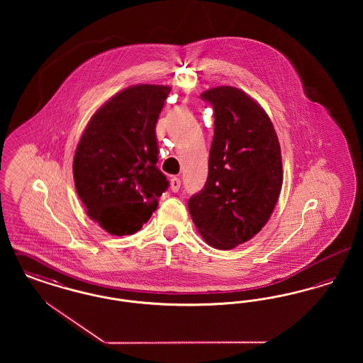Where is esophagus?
I'll list each match as a JSON object with an SVG mask.
<instances>
[{"label":"esophagus","instance_id":"34e87169","mask_svg":"<svg viewBox=\"0 0 363 363\" xmlns=\"http://www.w3.org/2000/svg\"><path fill=\"white\" fill-rule=\"evenodd\" d=\"M179 188H181V179L177 178V177H173L170 179V189L173 190L174 193H177Z\"/></svg>","mask_w":363,"mask_h":363}]
</instances>
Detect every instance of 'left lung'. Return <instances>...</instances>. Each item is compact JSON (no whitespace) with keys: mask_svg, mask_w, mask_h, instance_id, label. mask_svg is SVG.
Here are the masks:
<instances>
[{"mask_svg":"<svg viewBox=\"0 0 363 363\" xmlns=\"http://www.w3.org/2000/svg\"><path fill=\"white\" fill-rule=\"evenodd\" d=\"M213 107L215 135L204 189L188 201L208 245L228 250L252 240L268 222L283 182L274 125L256 101L235 86L201 94Z\"/></svg>","mask_w":363,"mask_h":363,"instance_id":"left-lung-1","label":"left lung"}]
</instances>
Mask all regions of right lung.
Wrapping results in <instances>:
<instances>
[{
	"mask_svg": "<svg viewBox=\"0 0 363 363\" xmlns=\"http://www.w3.org/2000/svg\"><path fill=\"white\" fill-rule=\"evenodd\" d=\"M167 86L138 84L114 95L92 116L73 159V178L88 216L113 235L147 223L169 181L157 163L156 122Z\"/></svg>",
	"mask_w": 363,
	"mask_h": 363,
	"instance_id": "right-lung-1",
	"label": "right lung"
}]
</instances>
